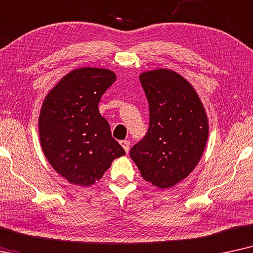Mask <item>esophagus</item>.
<instances>
[{
    "label": "esophagus",
    "mask_w": 253,
    "mask_h": 253,
    "mask_svg": "<svg viewBox=\"0 0 253 253\" xmlns=\"http://www.w3.org/2000/svg\"><path fill=\"white\" fill-rule=\"evenodd\" d=\"M120 144H121V147L124 148L125 149V151H126V153H128L129 151V141L128 140H123V141H120Z\"/></svg>",
    "instance_id": "obj_1"
}]
</instances>
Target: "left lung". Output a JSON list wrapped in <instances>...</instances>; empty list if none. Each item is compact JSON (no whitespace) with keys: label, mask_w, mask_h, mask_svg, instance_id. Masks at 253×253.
I'll list each match as a JSON object with an SVG mask.
<instances>
[{"label":"left lung","mask_w":253,"mask_h":253,"mask_svg":"<svg viewBox=\"0 0 253 253\" xmlns=\"http://www.w3.org/2000/svg\"><path fill=\"white\" fill-rule=\"evenodd\" d=\"M149 103V128L129 156L141 176L170 188L198 166L208 140V118L192 84L171 69L140 74Z\"/></svg>","instance_id":"1"}]
</instances>
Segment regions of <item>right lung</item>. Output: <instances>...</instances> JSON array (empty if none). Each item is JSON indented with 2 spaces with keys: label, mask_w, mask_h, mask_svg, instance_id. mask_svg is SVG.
<instances>
[{
  "label": "right lung",
  "mask_w": 253,
  "mask_h": 253,
  "mask_svg": "<svg viewBox=\"0 0 253 253\" xmlns=\"http://www.w3.org/2000/svg\"><path fill=\"white\" fill-rule=\"evenodd\" d=\"M117 76L93 67L74 69L47 93L38 120L47 161L69 183L90 186L99 180L125 150L100 116V97Z\"/></svg>",
  "instance_id": "right-lung-1"
}]
</instances>
